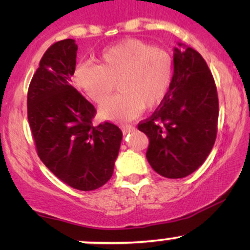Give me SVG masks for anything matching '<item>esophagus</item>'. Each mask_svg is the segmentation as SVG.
<instances>
[{
    "label": "esophagus",
    "instance_id": "obj_1",
    "mask_svg": "<svg viewBox=\"0 0 250 250\" xmlns=\"http://www.w3.org/2000/svg\"><path fill=\"white\" fill-rule=\"evenodd\" d=\"M121 129H122V133L125 135V134L130 133V131L134 129V127H133V125H122Z\"/></svg>",
    "mask_w": 250,
    "mask_h": 250
}]
</instances>
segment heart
<instances>
[{"mask_svg":"<svg viewBox=\"0 0 250 250\" xmlns=\"http://www.w3.org/2000/svg\"><path fill=\"white\" fill-rule=\"evenodd\" d=\"M99 62L80 64L74 71V82L96 103L104 102L117 82L120 93L100 109V116L110 121H130L145 108L156 107L173 80L170 54L143 40L127 39L105 48Z\"/></svg>","mask_w":250,"mask_h":250,"instance_id":"b5f03b06","label":"heart"}]
</instances>
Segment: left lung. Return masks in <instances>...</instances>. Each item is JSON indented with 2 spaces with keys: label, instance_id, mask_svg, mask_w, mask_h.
Wrapping results in <instances>:
<instances>
[{
  "label": "left lung",
  "instance_id": "left-lung-1",
  "mask_svg": "<svg viewBox=\"0 0 250 250\" xmlns=\"http://www.w3.org/2000/svg\"><path fill=\"white\" fill-rule=\"evenodd\" d=\"M217 119L216 85L207 63L193 48L179 43L167 95L153 115L139 125L149 137V165L167 179L194 173L213 149Z\"/></svg>",
  "mask_w": 250,
  "mask_h": 250
}]
</instances>
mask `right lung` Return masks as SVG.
<instances>
[{
    "label": "right lung",
    "mask_w": 250,
    "mask_h": 250,
    "mask_svg": "<svg viewBox=\"0 0 250 250\" xmlns=\"http://www.w3.org/2000/svg\"><path fill=\"white\" fill-rule=\"evenodd\" d=\"M76 51L73 39L45 51L28 89V121L45 167L70 187L89 191L110 180L122 131L113 123H91L95 108L70 84Z\"/></svg>",
    "instance_id": "add662e5"
}]
</instances>
